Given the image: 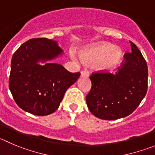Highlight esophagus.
I'll use <instances>...</instances> for the list:
<instances>
[{
  "instance_id": "1",
  "label": "esophagus",
  "mask_w": 155,
  "mask_h": 155,
  "mask_svg": "<svg viewBox=\"0 0 155 155\" xmlns=\"http://www.w3.org/2000/svg\"><path fill=\"white\" fill-rule=\"evenodd\" d=\"M89 76V73L88 70H82L81 71V77H84V78H88Z\"/></svg>"
}]
</instances>
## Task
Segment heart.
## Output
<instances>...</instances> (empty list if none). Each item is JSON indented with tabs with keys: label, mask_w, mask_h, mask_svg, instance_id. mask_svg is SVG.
I'll return each instance as SVG.
<instances>
[{
	"label": "heart",
	"mask_w": 155,
	"mask_h": 155,
	"mask_svg": "<svg viewBox=\"0 0 155 155\" xmlns=\"http://www.w3.org/2000/svg\"><path fill=\"white\" fill-rule=\"evenodd\" d=\"M75 60L77 59L75 54L72 55ZM81 59L84 63L89 64L98 63L99 69L105 72L113 70L122 57V53L118 48L107 43H102L95 47L86 48L81 51Z\"/></svg>",
	"instance_id": "b5f03b06"
}]
</instances>
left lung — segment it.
<instances>
[{"instance_id":"left-lung-1","label":"left lung","mask_w":155,"mask_h":155,"mask_svg":"<svg viewBox=\"0 0 155 155\" xmlns=\"http://www.w3.org/2000/svg\"><path fill=\"white\" fill-rule=\"evenodd\" d=\"M130 43L131 53H125L118 72H97L90 76L92 88L86 95V103L91 113L101 119L128 116L147 93V63L136 45Z\"/></svg>"}]
</instances>
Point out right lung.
Segmentation results:
<instances>
[{
  "label": "right lung",
  "instance_id": "add662e5",
  "mask_svg": "<svg viewBox=\"0 0 155 155\" xmlns=\"http://www.w3.org/2000/svg\"><path fill=\"white\" fill-rule=\"evenodd\" d=\"M62 53L57 42L47 38L29 40L14 53L9 89L23 110L40 116L50 115L59 108L68 88L79 79L80 73H70L58 63L39 64Z\"/></svg>",
  "mask_w": 155,
  "mask_h": 155
}]
</instances>
